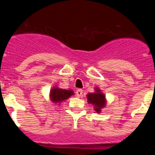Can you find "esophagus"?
<instances>
[{
	"label": "esophagus",
	"mask_w": 155,
	"mask_h": 155,
	"mask_svg": "<svg viewBox=\"0 0 155 155\" xmlns=\"http://www.w3.org/2000/svg\"><path fill=\"white\" fill-rule=\"evenodd\" d=\"M76 96H77L78 97H80L81 96L83 95V90H81V89H79V90H76Z\"/></svg>",
	"instance_id": "esophagus-1"
}]
</instances>
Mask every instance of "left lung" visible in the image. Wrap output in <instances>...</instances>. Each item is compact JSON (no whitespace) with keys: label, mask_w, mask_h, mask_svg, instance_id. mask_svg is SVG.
Instances as JSON below:
<instances>
[{"label":"left lung","mask_w":155,"mask_h":155,"mask_svg":"<svg viewBox=\"0 0 155 155\" xmlns=\"http://www.w3.org/2000/svg\"><path fill=\"white\" fill-rule=\"evenodd\" d=\"M87 97L88 102L95 106V110L97 113L100 112L101 109L105 106V96L100 93L99 90H97V93H89Z\"/></svg>","instance_id":"8db88e82"}]
</instances>
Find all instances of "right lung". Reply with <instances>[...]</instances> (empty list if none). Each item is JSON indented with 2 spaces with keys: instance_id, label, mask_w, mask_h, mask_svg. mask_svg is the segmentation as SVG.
I'll return each instance as SVG.
<instances>
[{
  "instance_id": "right-lung-1",
  "label": "right lung",
  "mask_w": 155,
  "mask_h": 155,
  "mask_svg": "<svg viewBox=\"0 0 155 155\" xmlns=\"http://www.w3.org/2000/svg\"><path fill=\"white\" fill-rule=\"evenodd\" d=\"M72 94L73 92L72 90H65L58 88L52 89L50 93L51 100L55 103H61L62 100L69 98Z\"/></svg>"
}]
</instances>
